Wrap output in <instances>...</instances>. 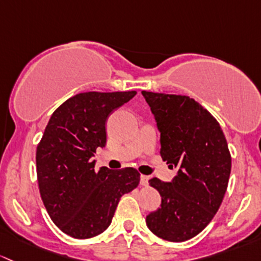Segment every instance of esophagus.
<instances>
[{
  "mask_svg": "<svg viewBox=\"0 0 261 261\" xmlns=\"http://www.w3.org/2000/svg\"><path fill=\"white\" fill-rule=\"evenodd\" d=\"M149 181V177L146 176V174H141V185L142 186H147Z\"/></svg>",
  "mask_w": 261,
  "mask_h": 261,
  "instance_id": "obj_1",
  "label": "esophagus"
}]
</instances>
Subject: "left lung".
I'll return each instance as SVG.
<instances>
[{"label":"left lung","mask_w":261,"mask_h":261,"mask_svg":"<svg viewBox=\"0 0 261 261\" xmlns=\"http://www.w3.org/2000/svg\"><path fill=\"white\" fill-rule=\"evenodd\" d=\"M142 94L161 132V157L178 168L172 182L149 179L162 200L147 216V226L165 240H190L210 224L224 200L231 172L226 138L214 115L195 99Z\"/></svg>","instance_id":"obj_1"}]
</instances>
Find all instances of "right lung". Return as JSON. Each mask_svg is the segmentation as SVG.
<instances>
[{
  "mask_svg": "<svg viewBox=\"0 0 261 261\" xmlns=\"http://www.w3.org/2000/svg\"><path fill=\"white\" fill-rule=\"evenodd\" d=\"M137 91L79 93L51 115L36 149L40 195L54 224L75 239H89L111 225L120 197L139 184L133 167L94 170L91 160L107 143L106 122Z\"/></svg>",
  "mask_w": 261,
  "mask_h": 261,
  "instance_id": "obj_1",
  "label": "right lung"
}]
</instances>
